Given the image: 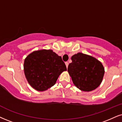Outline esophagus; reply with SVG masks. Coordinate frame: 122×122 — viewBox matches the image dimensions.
<instances>
[{
    "mask_svg": "<svg viewBox=\"0 0 122 122\" xmlns=\"http://www.w3.org/2000/svg\"><path fill=\"white\" fill-rule=\"evenodd\" d=\"M65 64H66V67H67V68H68V64H69V63H68V61H66V62L65 63Z\"/></svg>",
    "mask_w": 122,
    "mask_h": 122,
    "instance_id": "1",
    "label": "esophagus"
}]
</instances>
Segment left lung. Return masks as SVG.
<instances>
[{
	"mask_svg": "<svg viewBox=\"0 0 122 122\" xmlns=\"http://www.w3.org/2000/svg\"><path fill=\"white\" fill-rule=\"evenodd\" d=\"M71 60L68 72L75 86L85 92L92 91L100 86L105 73L100 61L81 52L73 55Z\"/></svg>",
	"mask_w": 122,
	"mask_h": 122,
	"instance_id": "8db88e82",
	"label": "left lung"
}]
</instances>
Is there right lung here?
I'll use <instances>...</instances> for the list:
<instances>
[{
    "label": "right lung",
    "instance_id": "right-lung-1",
    "mask_svg": "<svg viewBox=\"0 0 122 122\" xmlns=\"http://www.w3.org/2000/svg\"><path fill=\"white\" fill-rule=\"evenodd\" d=\"M24 70L30 86L38 91H45L55 85L67 68L61 57L51 50H41L27 56Z\"/></svg>",
    "mask_w": 122,
    "mask_h": 122
}]
</instances>
